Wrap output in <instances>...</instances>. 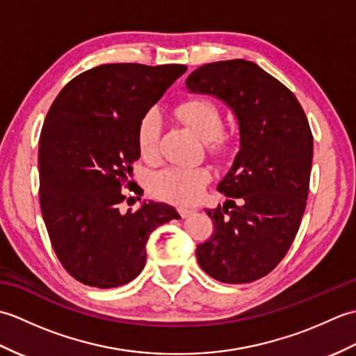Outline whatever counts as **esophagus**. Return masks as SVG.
I'll return each instance as SVG.
<instances>
[{"instance_id":"esophagus-1","label":"esophagus","mask_w":356,"mask_h":356,"mask_svg":"<svg viewBox=\"0 0 356 356\" xmlns=\"http://www.w3.org/2000/svg\"><path fill=\"white\" fill-rule=\"evenodd\" d=\"M177 211H179V214L182 216L184 218L188 217V216H191L194 213V209L193 208H188V207H179Z\"/></svg>"}]
</instances>
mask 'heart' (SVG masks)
<instances>
[{"label":"heart","instance_id":"obj_1","mask_svg":"<svg viewBox=\"0 0 356 356\" xmlns=\"http://www.w3.org/2000/svg\"><path fill=\"white\" fill-rule=\"evenodd\" d=\"M176 115L200 139L207 140L211 153L220 154L226 149L228 139L222 133L223 120L220 110L214 102L203 97H193L179 105ZM159 134H161V118L157 111L149 110L139 120L136 131V140L142 157H156ZM208 180L209 174L203 168H166L154 174L151 179V188L159 197L179 205H190L200 197Z\"/></svg>","mask_w":356,"mask_h":356}]
</instances>
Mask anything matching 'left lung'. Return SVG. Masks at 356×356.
<instances>
[{
	"label": "left lung",
	"mask_w": 356,
	"mask_h": 356,
	"mask_svg": "<svg viewBox=\"0 0 356 356\" xmlns=\"http://www.w3.org/2000/svg\"><path fill=\"white\" fill-rule=\"evenodd\" d=\"M190 93L217 97L238 124V153L217 185L226 202L207 209L214 234L197 245L200 268L222 283H251L283 260L306 209L314 138L297 97L245 59L199 67Z\"/></svg>",
	"instance_id": "obj_1"
}]
</instances>
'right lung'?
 <instances>
[{
    "label": "right lung",
    "instance_id": "obj_1",
    "mask_svg": "<svg viewBox=\"0 0 356 356\" xmlns=\"http://www.w3.org/2000/svg\"><path fill=\"white\" fill-rule=\"evenodd\" d=\"M185 72L182 64H104L53 101L38 149L41 214L53 251L78 282L99 289L130 283L145 266L149 234L180 218L162 202L127 213L119 205L140 157L139 120Z\"/></svg>",
    "mask_w": 356,
    "mask_h": 356
}]
</instances>
